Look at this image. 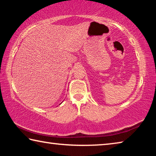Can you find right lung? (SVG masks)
<instances>
[{
    "label": "right lung",
    "instance_id": "right-lung-1",
    "mask_svg": "<svg viewBox=\"0 0 156 156\" xmlns=\"http://www.w3.org/2000/svg\"><path fill=\"white\" fill-rule=\"evenodd\" d=\"M61 103H62V102H61ZM61 103H60V104H61Z\"/></svg>",
    "mask_w": 156,
    "mask_h": 156
}]
</instances>
